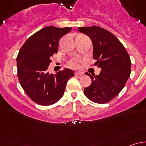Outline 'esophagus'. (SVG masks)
Returning a JSON list of instances; mask_svg holds the SVG:
<instances>
[{
  "label": "esophagus",
  "instance_id": "esophagus-1",
  "mask_svg": "<svg viewBox=\"0 0 146 146\" xmlns=\"http://www.w3.org/2000/svg\"><path fill=\"white\" fill-rule=\"evenodd\" d=\"M83 74H84L83 72H81V71H76V73H75V75H76V76H82Z\"/></svg>",
  "mask_w": 146,
  "mask_h": 146
}]
</instances>
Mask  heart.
<instances>
[{
  "mask_svg": "<svg viewBox=\"0 0 146 146\" xmlns=\"http://www.w3.org/2000/svg\"><path fill=\"white\" fill-rule=\"evenodd\" d=\"M68 65L69 66H70V67L72 68H78L79 66H80V65L78 64V61H77V60L76 59L70 61V62L68 63Z\"/></svg>",
  "mask_w": 146,
  "mask_h": 146,
  "instance_id": "1",
  "label": "heart"
}]
</instances>
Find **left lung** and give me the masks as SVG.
I'll use <instances>...</instances> for the list:
<instances>
[{
  "label": "left lung",
  "mask_w": 146,
  "mask_h": 146,
  "mask_svg": "<svg viewBox=\"0 0 146 146\" xmlns=\"http://www.w3.org/2000/svg\"><path fill=\"white\" fill-rule=\"evenodd\" d=\"M78 29L92 40L93 57L97 61L95 65L101 68L96 76L85 73L92 83L84 89V94L93 102H108L118 95L130 76L131 63L129 54L120 41L103 28L92 26Z\"/></svg>",
  "instance_id": "obj_1"
}]
</instances>
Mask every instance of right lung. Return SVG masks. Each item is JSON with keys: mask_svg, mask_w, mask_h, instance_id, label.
<instances>
[{"mask_svg": "<svg viewBox=\"0 0 146 146\" xmlns=\"http://www.w3.org/2000/svg\"><path fill=\"white\" fill-rule=\"evenodd\" d=\"M72 29L48 26L32 35L17 56V77L22 88L36 104L48 106L63 97L68 80L74 72L64 68L55 74L48 71L51 57L58 52L60 39Z\"/></svg>", "mask_w": 146, "mask_h": 146, "instance_id": "1", "label": "right lung"}]
</instances>
